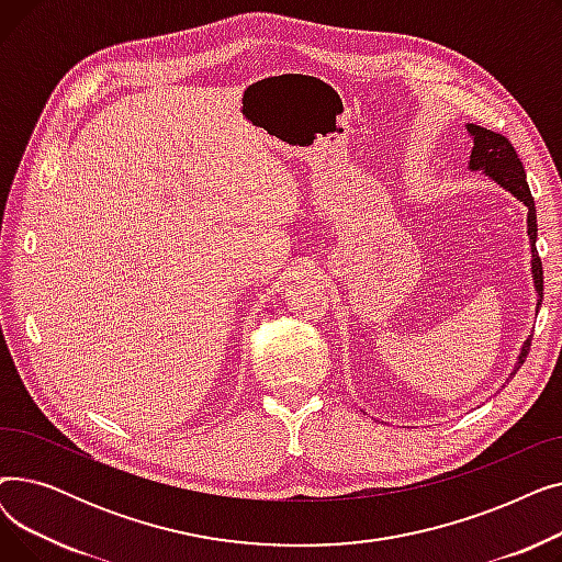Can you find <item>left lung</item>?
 Returning a JSON list of instances; mask_svg holds the SVG:
<instances>
[{"mask_svg": "<svg viewBox=\"0 0 562 562\" xmlns=\"http://www.w3.org/2000/svg\"><path fill=\"white\" fill-rule=\"evenodd\" d=\"M467 132H469L471 140H474V147H471V157H469V168L483 170L490 180H494L498 187L510 191L519 202L526 204V210H528L526 223H528V241H530V276H533V284H536V293H538V307H536V312H538L542 305L544 276H542V259L538 257V248H536V239H538L536 200H533V195H530L524 166L515 153L513 143L506 136H501L492 130H485L481 125H471V123L467 125ZM528 348H530V337L521 346V352H519L510 378L526 362Z\"/></svg>", "mask_w": 562, "mask_h": 562, "instance_id": "obj_1", "label": "left lung"}]
</instances>
